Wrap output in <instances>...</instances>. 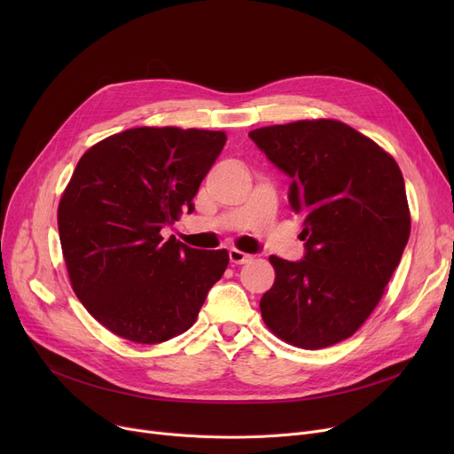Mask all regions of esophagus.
<instances>
[{"instance_id": "obj_1", "label": "esophagus", "mask_w": 454, "mask_h": 454, "mask_svg": "<svg viewBox=\"0 0 454 454\" xmlns=\"http://www.w3.org/2000/svg\"><path fill=\"white\" fill-rule=\"evenodd\" d=\"M228 254H230V261L233 265H243V263H247V261L252 259V255H248L241 250H235V248H231Z\"/></svg>"}]
</instances>
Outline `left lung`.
<instances>
[{
  "mask_svg": "<svg viewBox=\"0 0 454 454\" xmlns=\"http://www.w3.org/2000/svg\"><path fill=\"white\" fill-rule=\"evenodd\" d=\"M287 175L301 219V261L270 255L272 289L261 317L281 340L320 349L349 339L372 315L411 235L404 180L375 141L335 119L248 134Z\"/></svg>",
  "mask_w": 454,
  "mask_h": 454,
  "instance_id": "left-lung-1",
  "label": "left lung"
}]
</instances>
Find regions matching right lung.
<instances>
[{
	"label": "right lung",
	"instance_id": "add662e5",
	"mask_svg": "<svg viewBox=\"0 0 454 454\" xmlns=\"http://www.w3.org/2000/svg\"><path fill=\"white\" fill-rule=\"evenodd\" d=\"M224 132L139 127L79 160L59 204L71 287L88 313L137 344L169 340L195 324L228 267L226 250H197L160 230L182 211L219 158Z\"/></svg>",
	"mask_w": 454,
	"mask_h": 454
}]
</instances>
